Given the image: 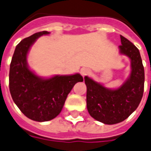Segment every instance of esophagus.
<instances>
[{"label":"esophagus","instance_id":"obj_1","mask_svg":"<svg viewBox=\"0 0 151 151\" xmlns=\"http://www.w3.org/2000/svg\"><path fill=\"white\" fill-rule=\"evenodd\" d=\"M90 73L89 69L85 68V67L81 69V75H82L83 77H85V76L88 75V73Z\"/></svg>","mask_w":151,"mask_h":151}]
</instances>
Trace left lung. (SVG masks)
Returning <instances> with one entry per match:
<instances>
[{
	"mask_svg": "<svg viewBox=\"0 0 151 151\" xmlns=\"http://www.w3.org/2000/svg\"><path fill=\"white\" fill-rule=\"evenodd\" d=\"M120 53L131 60V73L126 81L117 89H109L85 77L87 86V109L98 122L114 124L123 122L138 107L144 90V68L139 51L131 41L121 35Z\"/></svg>",
	"mask_w": 151,
	"mask_h": 151,
	"instance_id": "1",
	"label": "left lung"
}]
</instances>
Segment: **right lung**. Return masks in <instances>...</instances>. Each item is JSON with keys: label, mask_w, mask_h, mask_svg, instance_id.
Segmentation results:
<instances>
[{"label": "right lung", "mask_w": 151, "mask_h": 151, "mask_svg": "<svg viewBox=\"0 0 151 151\" xmlns=\"http://www.w3.org/2000/svg\"><path fill=\"white\" fill-rule=\"evenodd\" d=\"M49 34L38 32L20 41L13 54L9 71V90L14 103L25 116L39 122L58 116L74 85L83 81L79 73L45 79L29 70L27 61L29 48L39 37Z\"/></svg>", "instance_id": "obj_1"}]
</instances>
